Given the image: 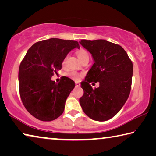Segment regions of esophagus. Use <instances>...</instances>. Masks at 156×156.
Masks as SVG:
<instances>
[{
    "mask_svg": "<svg viewBox=\"0 0 156 156\" xmlns=\"http://www.w3.org/2000/svg\"><path fill=\"white\" fill-rule=\"evenodd\" d=\"M80 86V84L79 83H76V87H79Z\"/></svg>",
    "mask_w": 156,
    "mask_h": 156,
    "instance_id": "obj_1",
    "label": "esophagus"
}]
</instances>
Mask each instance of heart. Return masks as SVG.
<instances>
[{
    "instance_id": "heart-1",
    "label": "heart",
    "mask_w": 156,
    "mask_h": 156,
    "mask_svg": "<svg viewBox=\"0 0 156 156\" xmlns=\"http://www.w3.org/2000/svg\"><path fill=\"white\" fill-rule=\"evenodd\" d=\"M76 55H77L78 58H79V60H80V61L83 59L85 58H89L88 52L86 50H84V49H80V50H79V51H78L77 52H76ZM66 59H67V58H65V59L63 60L62 64H65V61H66ZM69 76L72 79H73V80H78L79 78H80V74H79V73H77V72H71L69 73Z\"/></svg>"
}]
</instances>
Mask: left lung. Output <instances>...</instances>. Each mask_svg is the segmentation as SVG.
I'll return each instance as SVG.
<instances>
[{"label": "left lung", "mask_w": 156, "mask_h": 156, "mask_svg": "<svg viewBox=\"0 0 156 156\" xmlns=\"http://www.w3.org/2000/svg\"><path fill=\"white\" fill-rule=\"evenodd\" d=\"M94 63L81 83L84 94L80 104L85 114L96 121H106L119 112L131 87L133 63L122 47L105 40H81ZM99 83L94 90L89 83Z\"/></svg>", "instance_id": "obj_1"}]
</instances>
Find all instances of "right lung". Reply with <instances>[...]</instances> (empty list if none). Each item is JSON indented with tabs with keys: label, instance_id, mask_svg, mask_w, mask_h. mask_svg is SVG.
<instances>
[{
	"label": "right lung",
	"instance_id": "add662e5",
	"mask_svg": "<svg viewBox=\"0 0 156 156\" xmlns=\"http://www.w3.org/2000/svg\"><path fill=\"white\" fill-rule=\"evenodd\" d=\"M80 48L77 41L50 38L34 44L21 62L18 71L20 98L27 112L37 119L51 121L64 112L65 102L75 87L62 76L56 83L52 76L62 68L71 50Z\"/></svg>",
	"mask_w": 156,
	"mask_h": 156
}]
</instances>
